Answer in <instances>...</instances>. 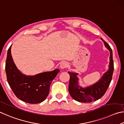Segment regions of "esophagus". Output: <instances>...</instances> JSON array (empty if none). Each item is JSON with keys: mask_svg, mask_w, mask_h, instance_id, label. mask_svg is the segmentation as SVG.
<instances>
[{"mask_svg": "<svg viewBox=\"0 0 124 124\" xmlns=\"http://www.w3.org/2000/svg\"><path fill=\"white\" fill-rule=\"evenodd\" d=\"M68 66V64L66 62H61L60 65V68L62 69H64L66 68Z\"/></svg>", "mask_w": 124, "mask_h": 124, "instance_id": "34e87169", "label": "esophagus"}]
</instances>
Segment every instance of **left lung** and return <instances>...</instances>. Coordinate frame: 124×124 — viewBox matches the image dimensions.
I'll use <instances>...</instances> for the list:
<instances>
[{
	"label": "left lung",
	"mask_w": 124,
	"mask_h": 124,
	"mask_svg": "<svg viewBox=\"0 0 124 124\" xmlns=\"http://www.w3.org/2000/svg\"><path fill=\"white\" fill-rule=\"evenodd\" d=\"M101 39L104 42L105 47L110 52L109 69L104 73L98 82L85 88H82L79 86V79L77 76L78 75V73L69 71L68 73L70 75L69 92L71 96L76 101L86 103L97 100L105 94L112 81L114 71L112 49L106 41L102 38Z\"/></svg>",
	"instance_id": "obj_1"
}]
</instances>
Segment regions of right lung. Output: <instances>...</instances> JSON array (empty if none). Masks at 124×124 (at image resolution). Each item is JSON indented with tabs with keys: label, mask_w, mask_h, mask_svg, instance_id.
Masks as SVG:
<instances>
[{
	"label": "right lung",
	"mask_w": 124,
	"mask_h": 124,
	"mask_svg": "<svg viewBox=\"0 0 124 124\" xmlns=\"http://www.w3.org/2000/svg\"><path fill=\"white\" fill-rule=\"evenodd\" d=\"M11 46L8 51L5 63L6 77L10 88L22 101L32 104L42 102L48 95L51 82L60 72L59 69L35 76L24 75L18 70L13 61Z\"/></svg>",
	"instance_id": "1"
}]
</instances>
